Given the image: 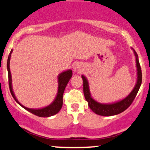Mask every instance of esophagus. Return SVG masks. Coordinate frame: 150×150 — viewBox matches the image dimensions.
I'll return each mask as SVG.
<instances>
[{
	"label": "esophagus",
	"instance_id": "34e87169",
	"mask_svg": "<svg viewBox=\"0 0 150 150\" xmlns=\"http://www.w3.org/2000/svg\"><path fill=\"white\" fill-rule=\"evenodd\" d=\"M74 69H75V71H76V70H79V69H80V67H78V66H76V67H75Z\"/></svg>",
	"mask_w": 150,
	"mask_h": 150
}]
</instances>
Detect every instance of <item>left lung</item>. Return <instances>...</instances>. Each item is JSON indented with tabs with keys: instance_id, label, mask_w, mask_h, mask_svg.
<instances>
[{
	"instance_id": "left-lung-1",
	"label": "left lung",
	"mask_w": 150,
	"mask_h": 150,
	"mask_svg": "<svg viewBox=\"0 0 150 150\" xmlns=\"http://www.w3.org/2000/svg\"><path fill=\"white\" fill-rule=\"evenodd\" d=\"M132 49L133 50L135 59H136L137 76V83L132 91L125 99L117 101V102L111 103V104H101V103L98 102V101L94 100L92 96H91L87 79L83 75L81 76V78L83 82V90L85 99L88 102V106L95 114H99V115L101 116L117 115V114L122 113L124 111L126 110L127 108L131 105L133 100L134 99L142 83V70L139 65L137 54L132 48Z\"/></svg>"
}]
</instances>
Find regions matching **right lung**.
Segmentation results:
<instances>
[{
    "label": "right lung",
    "instance_id": "add662e5",
    "mask_svg": "<svg viewBox=\"0 0 150 150\" xmlns=\"http://www.w3.org/2000/svg\"><path fill=\"white\" fill-rule=\"evenodd\" d=\"M13 50L11 49V53L9 54L8 58L7 61V69L8 73V83H9V88H10V91L12 94L13 97L15 99L19 105L21 106L22 107L26 109L27 111L30 112V113L35 114V115L41 117H51L53 115H55L61 110L63 105V94H64V90H65L66 86H67V83L70 80V79L72 76V71L71 69L62 72L59 74L58 76V92L56 94V96L53 102L51 104H49L47 107H45L41 109H30V108H27L22 105L16 97L15 94H14L13 91L12 87V78H11V74L10 71V60L11 54H12Z\"/></svg>",
    "mask_w": 150,
    "mask_h": 150
}]
</instances>
